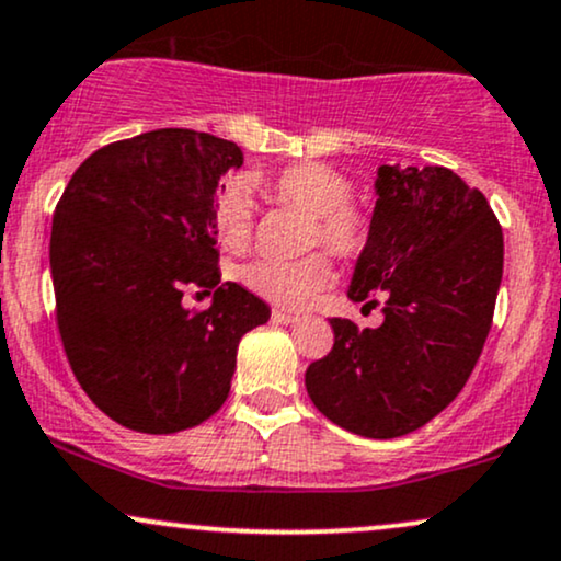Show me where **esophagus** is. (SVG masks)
Listing matches in <instances>:
<instances>
[{"label": "esophagus", "mask_w": 561, "mask_h": 561, "mask_svg": "<svg viewBox=\"0 0 561 561\" xmlns=\"http://www.w3.org/2000/svg\"><path fill=\"white\" fill-rule=\"evenodd\" d=\"M272 321H274V323H282V327H289V323L300 321V316H298V313H287V310L274 308V310H272Z\"/></svg>", "instance_id": "esophagus-1"}]
</instances>
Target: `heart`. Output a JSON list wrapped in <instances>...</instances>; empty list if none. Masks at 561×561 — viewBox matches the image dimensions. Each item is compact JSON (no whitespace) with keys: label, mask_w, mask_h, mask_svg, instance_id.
<instances>
[{"label":"heart","mask_w":561,"mask_h":561,"mask_svg":"<svg viewBox=\"0 0 561 561\" xmlns=\"http://www.w3.org/2000/svg\"><path fill=\"white\" fill-rule=\"evenodd\" d=\"M261 191L274 204L310 216V245H323L340 259H357L368 248L374 221L366 208L353 204V180L334 167L319 161L285 167L261 180ZM214 221L227 248L240 251L248 245L253 234V195L245 182L229 180L216 193ZM242 282L276 306L302 308L332 285V263L321 253L298 261L255 259L242 268Z\"/></svg>","instance_id":"b5f03b06"}]
</instances>
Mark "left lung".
Instances as JSON below:
<instances>
[{
	"label": "left lung",
	"mask_w": 561,
	"mask_h": 561,
	"mask_svg": "<svg viewBox=\"0 0 561 561\" xmlns=\"http://www.w3.org/2000/svg\"><path fill=\"white\" fill-rule=\"evenodd\" d=\"M374 234L347 298H383L379 329L332 319L334 347L306 370L316 408L340 428L394 438L460 394L494 319L504 238L478 187L447 167H379ZM379 300H368L376 306Z\"/></svg>",
	"instance_id": "1"
}]
</instances>
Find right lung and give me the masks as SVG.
<instances>
[{"label": "right lung", "mask_w": 561, "mask_h": 561, "mask_svg": "<svg viewBox=\"0 0 561 561\" xmlns=\"http://www.w3.org/2000/svg\"><path fill=\"white\" fill-rule=\"evenodd\" d=\"M242 167L232 140L161 127L93 151L67 182L51 221L57 327L93 404L140 434H178L229 394L242 334L272 310L219 285L214 195ZM185 286L215 289L206 311Z\"/></svg>", "instance_id": "1"}]
</instances>
